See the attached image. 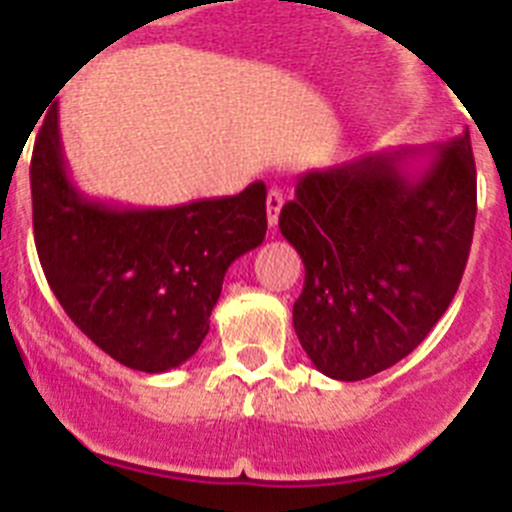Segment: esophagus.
<instances>
[{"instance_id":"1","label":"esophagus","mask_w":512,"mask_h":512,"mask_svg":"<svg viewBox=\"0 0 512 512\" xmlns=\"http://www.w3.org/2000/svg\"><path fill=\"white\" fill-rule=\"evenodd\" d=\"M284 205V194L282 189L271 187L269 194H266V220H269V228H274L279 220V210Z\"/></svg>"}]
</instances>
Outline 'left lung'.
Here are the masks:
<instances>
[{
	"label": "left lung",
	"mask_w": 512,
	"mask_h": 512,
	"mask_svg": "<svg viewBox=\"0 0 512 512\" xmlns=\"http://www.w3.org/2000/svg\"><path fill=\"white\" fill-rule=\"evenodd\" d=\"M474 217L469 130L297 176L279 230L305 264L292 323L315 369L359 382L405 359L454 300Z\"/></svg>",
	"instance_id": "8db88e82"
}]
</instances>
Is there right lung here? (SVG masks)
<instances>
[{"label": "right lung", "mask_w": 512, "mask_h": 512, "mask_svg": "<svg viewBox=\"0 0 512 512\" xmlns=\"http://www.w3.org/2000/svg\"><path fill=\"white\" fill-rule=\"evenodd\" d=\"M40 266L76 328L146 374L176 369L210 330L228 266L261 246L266 184L176 207L89 200L63 158L58 104L30 161Z\"/></svg>", "instance_id": "add662e5"}]
</instances>
